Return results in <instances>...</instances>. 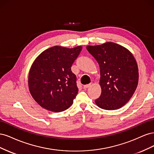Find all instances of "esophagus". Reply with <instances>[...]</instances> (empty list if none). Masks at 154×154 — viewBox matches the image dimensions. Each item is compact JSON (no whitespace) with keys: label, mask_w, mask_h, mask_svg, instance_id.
Instances as JSON below:
<instances>
[{"label":"esophagus","mask_w":154,"mask_h":154,"mask_svg":"<svg viewBox=\"0 0 154 154\" xmlns=\"http://www.w3.org/2000/svg\"><path fill=\"white\" fill-rule=\"evenodd\" d=\"M91 85V83H90V84H88V85H84V86H83V88H84V89H87V88H88V87H89Z\"/></svg>","instance_id":"34e87169"}]
</instances>
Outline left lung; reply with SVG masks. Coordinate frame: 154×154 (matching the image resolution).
Here are the masks:
<instances>
[{
    "label": "left lung",
    "mask_w": 154,
    "mask_h": 154,
    "mask_svg": "<svg viewBox=\"0 0 154 154\" xmlns=\"http://www.w3.org/2000/svg\"><path fill=\"white\" fill-rule=\"evenodd\" d=\"M98 63L101 94L95 100L100 108L116 110L124 106L136 91L139 80L136 60L129 50L114 42L88 45Z\"/></svg>",
    "instance_id": "1"
}]
</instances>
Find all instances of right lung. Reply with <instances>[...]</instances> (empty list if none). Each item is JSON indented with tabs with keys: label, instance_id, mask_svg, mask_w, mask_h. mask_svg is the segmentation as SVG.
<instances>
[{
	"label": "right lung",
	"instance_id": "1",
	"mask_svg": "<svg viewBox=\"0 0 154 154\" xmlns=\"http://www.w3.org/2000/svg\"><path fill=\"white\" fill-rule=\"evenodd\" d=\"M82 47L54 46L45 50L30 68L28 86L30 94L42 108L54 112L69 109L78 88L71 66Z\"/></svg>",
	"mask_w": 154,
	"mask_h": 154
}]
</instances>
